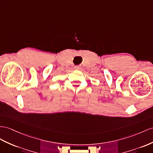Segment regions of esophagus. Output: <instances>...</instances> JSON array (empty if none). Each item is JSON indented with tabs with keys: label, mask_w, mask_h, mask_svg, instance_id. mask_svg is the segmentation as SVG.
Returning <instances> with one entry per match:
<instances>
[{
	"label": "esophagus",
	"mask_w": 153,
	"mask_h": 153,
	"mask_svg": "<svg viewBox=\"0 0 153 153\" xmlns=\"http://www.w3.org/2000/svg\"><path fill=\"white\" fill-rule=\"evenodd\" d=\"M75 70H80L81 69V67L80 66H75Z\"/></svg>",
	"instance_id": "obj_1"
}]
</instances>
